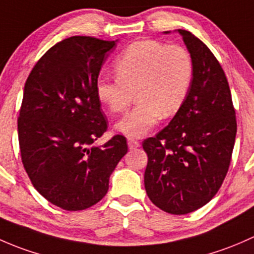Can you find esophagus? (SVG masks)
<instances>
[{"mask_svg":"<svg viewBox=\"0 0 254 254\" xmlns=\"http://www.w3.org/2000/svg\"><path fill=\"white\" fill-rule=\"evenodd\" d=\"M127 144H128V148H129L130 150H133V149H137L138 146H139V142H137L135 139H132V138H129V139L127 140Z\"/></svg>","mask_w":254,"mask_h":254,"instance_id":"obj_1","label":"esophagus"}]
</instances>
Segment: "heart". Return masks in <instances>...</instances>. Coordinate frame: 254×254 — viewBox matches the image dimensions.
<instances>
[{
	"label": "heart",
	"instance_id": "1",
	"mask_svg": "<svg viewBox=\"0 0 254 254\" xmlns=\"http://www.w3.org/2000/svg\"><path fill=\"white\" fill-rule=\"evenodd\" d=\"M117 77L100 75L95 83L98 100L110 112L127 108L132 91L138 104L115 125L130 138H140L160 122L172 117L187 99L194 74L190 52L185 46L158 40L135 41L115 60Z\"/></svg>",
	"mask_w": 254,
	"mask_h": 254
}]
</instances>
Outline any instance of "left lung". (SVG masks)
<instances>
[{
	"label": "left lung",
	"instance_id": "1",
	"mask_svg": "<svg viewBox=\"0 0 254 254\" xmlns=\"http://www.w3.org/2000/svg\"><path fill=\"white\" fill-rule=\"evenodd\" d=\"M177 33L192 55V85L180 111L155 137L143 142V149L148 155L144 186L149 199L166 213L184 215L205 205L223 185L237 124L218 60L192 33Z\"/></svg>",
	"mask_w": 254,
	"mask_h": 254
}]
</instances>
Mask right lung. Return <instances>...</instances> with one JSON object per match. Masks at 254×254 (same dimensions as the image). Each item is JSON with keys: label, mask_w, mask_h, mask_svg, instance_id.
I'll list each match as a JSON object with an SVG mask.
<instances>
[{"label": "right lung", "mask_w": 254, "mask_h": 254, "mask_svg": "<svg viewBox=\"0 0 254 254\" xmlns=\"http://www.w3.org/2000/svg\"><path fill=\"white\" fill-rule=\"evenodd\" d=\"M116 43L64 39L36 62L25 82L18 119L23 165L35 190L64 210H83L103 199L128 150L120 134L93 145L108 128L95 83Z\"/></svg>", "instance_id": "right-lung-1"}]
</instances>
